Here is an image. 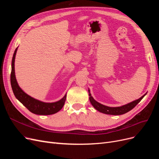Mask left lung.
Wrapping results in <instances>:
<instances>
[{
    "label": "left lung",
    "mask_w": 159,
    "mask_h": 159,
    "mask_svg": "<svg viewBox=\"0 0 159 159\" xmlns=\"http://www.w3.org/2000/svg\"><path fill=\"white\" fill-rule=\"evenodd\" d=\"M89 101L91 103V105H93L94 108L95 109H97L99 111V112H102L105 114H108V115H123L129 112V111H131L133 109L136 105L141 102V99L144 98V96L146 95V93L143 95L141 98H139L137 100L134 101L133 102L129 103L127 105H123L121 107H110L105 106V105H103L102 104H101L98 103L96 101L91 97V95L90 93L89 90Z\"/></svg>",
    "instance_id": "left-lung-1"
}]
</instances>
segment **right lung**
<instances>
[{"instance_id": "right-lung-1", "label": "right lung", "mask_w": 159, "mask_h": 159, "mask_svg": "<svg viewBox=\"0 0 159 159\" xmlns=\"http://www.w3.org/2000/svg\"><path fill=\"white\" fill-rule=\"evenodd\" d=\"M17 48L14 51L12 60V70L11 74V84L13 93L16 99L20 102L30 112L41 115H48L54 114L63 107L66 102V95L60 101L54 103H44L31 98L25 93L19 87L15 77L14 71V60Z\"/></svg>"}]
</instances>
